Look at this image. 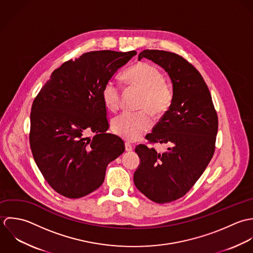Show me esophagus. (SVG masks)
I'll return each instance as SVG.
<instances>
[{
	"mask_svg": "<svg viewBox=\"0 0 253 253\" xmlns=\"http://www.w3.org/2000/svg\"><path fill=\"white\" fill-rule=\"evenodd\" d=\"M125 150H126V152H132L133 151V146L129 142H126L125 143Z\"/></svg>",
	"mask_w": 253,
	"mask_h": 253,
	"instance_id": "34e87169",
	"label": "esophagus"
}]
</instances>
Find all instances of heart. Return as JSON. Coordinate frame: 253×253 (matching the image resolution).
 I'll list each match as a JSON object with an SVG mask.
<instances>
[{
  "mask_svg": "<svg viewBox=\"0 0 253 253\" xmlns=\"http://www.w3.org/2000/svg\"><path fill=\"white\" fill-rule=\"evenodd\" d=\"M124 80L130 87L142 92L140 109L159 116L170 107L173 100L172 87L164 81L163 74L155 66L140 62L125 72ZM101 97L108 109L117 110L121 98L119 85L112 80L107 81L102 88ZM148 111L125 112L115 117L111 124L113 132L128 141L140 139L152 128V119Z\"/></svg>",
  "mask_w": 253,
  "mask_h": 253,
  "instance_id": "obj_1",
  "label": "heart"
}]
</instances>
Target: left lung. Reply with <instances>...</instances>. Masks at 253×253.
<instances>
[{
  "mask_svg": "<svg viewBox=\"0 0 253 253\" xmlns=\"http://www.w3.org/2000/svg\"><path fill=\"white\" fill-rule=\"evenodd\" d=\"M146 57L161 66L173 86L168 110L146 139L168 144L167 152L139 145L140 165L134 173L137 189L151 201L171 202L184 197L196 184L215 151L218 117L201 73L185 58L170 51L145 50Z\"/></svg>",
  "mask_w": 253,
  "mask_h": 253,
  "instance_id": "8db88e82",
  "label": "left lung"
}]
</instances>
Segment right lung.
<instances>
[{"mask_svg": "<svg viewBox=\"0 0 253 253\" xmlns=\"http://www.w3.org/2000/svg\"><path fill=\"white\" fill-rule=\"evenodd\" d=\"M136 51H95L68 60L51 73L30 114V147L46 181L58 194L79 199L101 186L106 166L125 151L106 133L101 91ZM88 133H94L90 138Z\"/></svg>", "mask_w": 253, "mask_h": 253, "instance_id": "obj_1", "label": "right lung"}]
</instances>
